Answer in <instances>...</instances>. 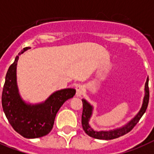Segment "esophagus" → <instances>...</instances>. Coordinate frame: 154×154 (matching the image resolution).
Here are the masks:
<instances>
[{
  "label": "esophagus",
  "mask_w": 154,
  "mask_h": 154,
  "mask_svg": "<svg viewBox=\"0 0 154 154\" xmlns=\"http://www.w3.org/2000/svg\"><path fill=\"white\" fill-rule=\"evenodd\" d=\"M76 96L77 97H81L84 94V86L82 85H78L76 87Z\"/></svg>",
  "instance_id": "obj_1"
}]
</instances>
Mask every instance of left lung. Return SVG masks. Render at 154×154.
I'll return each mask as SVG.
<instances>
[{
	"label": "left lung",
	"mask_w": 154,
	"mask_h": 154,
	"mask_svg": "<svg viewBox=\"0 0 154 154\" xmlns=\"http://www.w3.org/2000/svg\"><path fill=\"white\" fill-rule=\"evenodd\" d=\"M144 92H145V94H144L143 101H142L141 109L138 111V112L130 121H129L126 124H125L124 125L121 127H117V128L112 129H107V130H100V131L94 130L91 127V125H89L90 118L94 113V105H91L85 99H82L83 112H82V125L85 134H88L89 137L99 139V140H112V139L117 138L119 137H122L125 134H128L136 125L137 123L139 122V120L141 119V117L146 112V110L147 109V106H148L149 99V77H147V79H146Z\"/></svg>",
	"instance_id": "1"
}]
</instances>
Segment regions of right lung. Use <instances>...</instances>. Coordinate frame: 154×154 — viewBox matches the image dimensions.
Returning a JSON list of instances; mask_svg holds the SVG:
<instances>
[{"label":"right lung","mask_w":154,"mask_h":154,"mask_svg":"<svg viewBox=\"0 0 154 154\" xmlns=\"http://www.w3.org/2000/svg\"><path fill=\"white\" fill-rule=\"evenodd\" d=\"M26 47L18 53L9 66L2 92V107L8 122L14 130L25 138H38L45 136L53 129L54 120L61 105L73 97L74 89L55 91L44 101L27 102L20 96L17 81V66L19 56L29 49Z\"/></svg>","instance_id":"right-lung-1"}]
</instances>
